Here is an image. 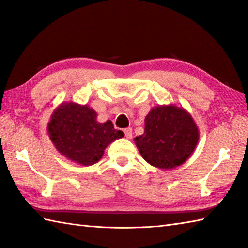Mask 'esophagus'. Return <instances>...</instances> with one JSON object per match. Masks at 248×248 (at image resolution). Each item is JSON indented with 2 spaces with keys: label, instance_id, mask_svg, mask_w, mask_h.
Returning <instances> with one entry per match:
<instances>
[{
  "label": "esophagus",
  "instance_id": "obj_1",
  "mask_svg": "<svg viewBox=\"0 0 248 248\" xmlns=\"http://www.w3.org/2000/svg\"><path fill=\"white\" fill-rule=\"evenodd\" d=\"M124 133L125 139H131V138H132V129H131V128H125L124 130Z\"/></svg>",
  "mask_w": 248,
  "mask_h": 248
}]
</instances>
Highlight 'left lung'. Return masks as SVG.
Returning a JSON list of instances; mask_svg holds the SVG:
<instances>
[{
  "mask_svg": "<svg viewBox=\"0 0 248 248\" xmlns=\"http://www.w3.org/2000/svg\"><path fill=\"white\" fill-rule=\"evenodd\" d=\"M198 138V129L191 115L183 108L167 105L150 110L145 118L144 134L134 140L150 165L170 170L188 159Z\"/></svg>",
  "mask_w": 248,
  "mask_h": 248,
  "instance_id": "left-lung-1",
  "label": "left lung"
}]
</instances>
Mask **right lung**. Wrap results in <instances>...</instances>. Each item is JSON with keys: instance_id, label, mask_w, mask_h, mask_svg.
<instances>
[{"instance_id": "1", "label": "right lung", "mask_w": 248, "mask_h": 248, "mask_svg": "<svg viewBox=\"0 0 248 248\" xmlns=\"http://www.w3.org/2000/svg\"><path fill=\"white\" fill-rule=\"evenodd\" d=\"M51 140L62 155L82 165L97 163L104 149L115 140L124 136L110 120L97 121V114L87 105L62 104L48 124Z\"/></svg>"}]
</instances>
